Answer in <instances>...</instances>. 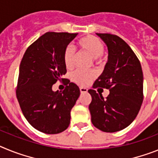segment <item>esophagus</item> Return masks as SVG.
I'll use <instances>...</instances> for the list:
<instances>
[{"label": "esophagus", "mask_w": 158, "mask_h": 158, "mask_svg": "<svg viewBox=\"0 0 158 158\" xmlns=\"http://www.w3.org/2000/svg\"><path fill=\"white\" fill-rule=\"evenodd\" d=\"M79 89H80V92L81 93H87V89L86 88V87H81Z\"/></svg>", "instance_id": "obj_1"}]
</instances>
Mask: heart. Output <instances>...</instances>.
Returning <instances> with one entry per match:
<instances>
[{
  "label": "heart",
  "mask_w": 158,
  "mask_h": 158,
  "mask_svg": "<svg viewBox=\"0 0 158 158\" xmlns=\"http://www.w3.org/2000/svg\"><path fill=\"white\" fill-rule=\"evenodd\" d=\"M77 47L81 51L85 52L89 55L91 58L94 59L96 62H99L98 58L104 52V44L100 40L94 37L93 35H87L85 37L81 38L77 42ZM74 55L73 50L71 48L68 47L64 52V61L65 67L68 69L73 68L74 65ZM94 78V74L90 71H84L82 70H77L74 71L71 75V79L74 82L80 85H87Z\"/></svg>",
  "instance_id": "b5f03b06"
}]
</instances>
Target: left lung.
Segmentation results:
<instances>
[{
  "label": "left lung",
  "instance_id": "left-lung-1",
  "mask_svg": "<svg viewBox=\"0 0 158 158\" xmlns=\"http://www.w3.org/2000/svg\"><path fill=\"white\" fill-rule=\"evenodd\" d=\"M108 49V60L93 87L109 89L104 99L92 89L89 110L91 123L103 132L114 133L130 126L143 101L142 66L130 47L118 35L96 33Z\"/></svg>",
  "mask_w": 158,
  "mask_h": 158
}]
</instances>
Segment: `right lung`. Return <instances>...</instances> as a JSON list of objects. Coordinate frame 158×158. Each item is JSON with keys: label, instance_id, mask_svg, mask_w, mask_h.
I'll return each mask as SVG.
<instances>
[{"label": "right lung", "instance_id": "add662e5", "mask_svg": "<svg viewBox=\"0 0 158 158\" xmlns=\"http://www.w3.org/2000/svg\"><path fill=\"white\" fill-rule=\"evenodd\" d=\"M77 35L46 32L28 47L20 63L16 97L29 124L44 134H59L69 127L71 110L80 94L77 85L63 79L64 52ZM57 81L68 84L62 93L53 91Z\"/></svg>", "mask_w": 158, "mask_h": 158}]
</instances>
